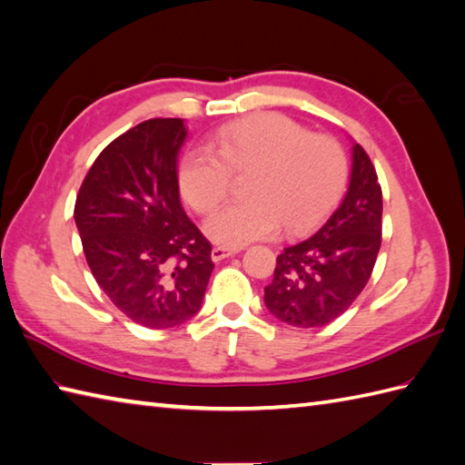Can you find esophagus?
<instances>
[{
  "instance_id": "obj_1",
  "label": "esophagus",
  "mask_w": 465,
  "mask_h": 465,
  "mask_svg": "<svg viewBox=\"0 0 465 465\" xmlns=\"http://www.w3.org/2000/svg\"><path fill=\"white\" fill-rule=\"evenodd\" d=\"M242 248H223V245H217V248L212 250V260L213 262H222L225 258H230V255L240 253Z\"/></svg>"
}]
</instances>
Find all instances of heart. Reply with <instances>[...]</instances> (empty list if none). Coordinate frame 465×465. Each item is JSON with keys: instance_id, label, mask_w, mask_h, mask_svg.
Segmentation results:
<instances>
[{"instance_id": "1", "label": "heart", "mask_w": 465, "mask_h": 465, "mask_svg": "<svg viewBox=\"0 0 465 465\" xmlns=\"http://www.w3.org/2000/svg\"><path fill=\"white\" fill-rule=\"evenodd\" d=\"M252 172L248 200L217 210L205 223L210 238L240 248L318 223L343 193L348 157L330 135L312 134L282 114H262L223 125L210 147H190L177 167V185L197 213H212L232 187V173Z\"/></svg>"}]
</instances>
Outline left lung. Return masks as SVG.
I'll return each mask as SVG.
<instances>
[{"label": "left lung", "mask_w": 465, "mask_h": 465, "mask_svg": "<svg viewBox=\"0 0 465 465\" xmlns=\"http://www.w3.org/2000/svg\"><path fill=\"white\" fill-rule=\"evenodd\" d=\"M343 202L310 238L278 255L265 308L295 328H322L358 300L381 245V185L360 143Z\"/></svg>", "instance_id": "left-lung-1"}]
</instances>
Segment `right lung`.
Listing matches in <instances>:
<instances>
[{
    "label": "right lung",
    "mask_w": 465,
    "mask_h": 465,
    "mask_svg": "<svg viewBox=\"0 0 465 465\" xmlns=\"http://www.w3.org/2000/svg\"><path fill=\"white\" fill-rule=\"evenodd\" d=\"M180 117H153L105 147L75 200L87 265L117 310L152 330L200 312L213 272L212 243L180 203Z\"/></svg>",
    "instance_id": "obj_1"
}]
</instances>
